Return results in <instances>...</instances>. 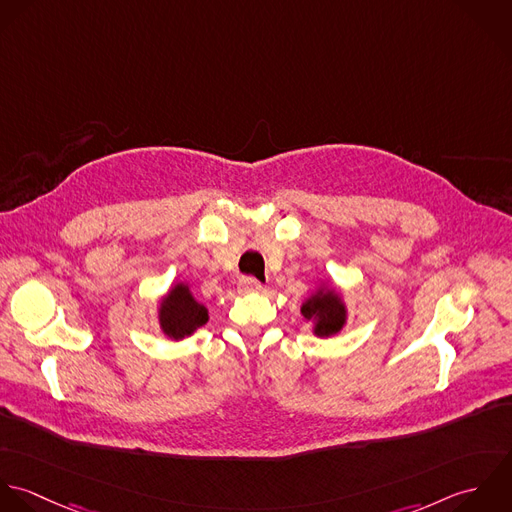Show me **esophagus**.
<instances>
[{"label":"esophagus","instance_id":"34e87169","mask_svg":"<svg viewBox=\"0 0 512 512\" xmlns=\"http://www.w3.org/2000/svg\"><path fill=\"white\" fill-rule=\"evenodd\" d=\"M239 291L241 293H261L263 291V283H259L257 279L253 277H243L239 281Z\"/></svg>","mask_w":512,"mask_h":512}]
</instances>
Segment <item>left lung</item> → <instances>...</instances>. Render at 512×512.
<instances>
[{
	"label": "left lung",
	"mask_w": 512,
	"mask_h": 512,
	"mask_svg": "<svg viewBox=\"0 0 512 512\" xmlns=\"http://www.w3.org/2000/svg\"><path fill=\"white\" fill-rule=\"evenodd\" d=\"M301 312L307 320H312V332L320 338L338 334L346 324V307L334 289L320 287L303 303Z\"/></svg>",
	"instance_id": "left-lung-1"
}]
</instances>
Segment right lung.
I'll return each instance as SVG.
<instances>
[{
  "instance_id": "obj_1",
  "label": "right lung",
  "mask_w": 512,
  "mask_h": 512,
  "mask_svg": "<svg viewBox=\"0 0 512 512\" xmlns=\"http://www.w3.org/2000/svg\"><path fill=\"white\" fill-rule=\"evenodd\" d=\"M207 318V308L194 299L190 287L184 283H176L158 308L160 328L172 340L192 336L200 326H204Z\"/></svg>"
}]
</instances>
